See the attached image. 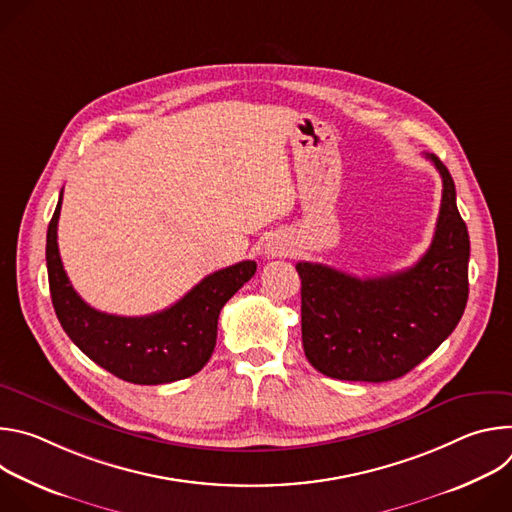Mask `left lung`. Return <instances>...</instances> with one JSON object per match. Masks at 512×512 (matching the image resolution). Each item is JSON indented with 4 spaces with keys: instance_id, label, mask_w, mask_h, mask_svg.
<instances>
[{
    "instance_id": "obj_1",
    "label": "left lung",
    "mask_w": 512,
    "mask_h": 512,
    "mask_svg": "<svg viewBox=\"0 0 512 512\" xmlns=\"http://www.w3.org/2000/svg\"><path fill=\"white\" fill-rule=\"evenodd\" d=\"M444 190L433 241L403 271L354 277L300 261L302 342L312 367L340 381L383 383L407 375L458 326L468 302L470 237L448 168L427 154Z\"/></svg>"
}]
</instances>
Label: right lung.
Segmentation results:
<instances>
[{
	"label": "right lung",
	"instance_id": "add662e5",
	"mask_svg": "<svg viewBox=\"0 0 512 512\" xmlns=\"http://www.w3.org/2000/svg\"><path fill=\"white\" fill-rule=\"evenodd\" d=\"M62 192L46 235L52 306L60 326L93 362L135 385H164L196 375L216 344L218 314L255 275V261L218 269L196 283L174 306L139 318L91 308L72 289L60 261L56 229Z\"/></svg>",
	"mask_w": 512,
	"mask_h": 512
}]
</instances>
